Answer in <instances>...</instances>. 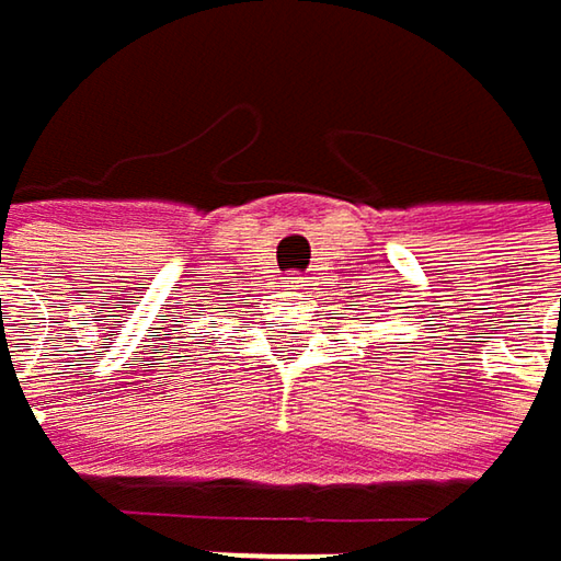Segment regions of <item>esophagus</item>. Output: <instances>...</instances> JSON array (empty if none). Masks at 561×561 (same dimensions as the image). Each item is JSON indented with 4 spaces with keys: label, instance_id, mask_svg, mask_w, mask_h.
Wrapping results in <instances>:
<instances>
[{
    "label": "esophagus",
    "instance_id": "1",
    "mask_svg": "<svg viewBox=\"0 0 561 561\" xmlns=\"http://www.w3.org/2000/svg\"><path fill=\"white\" fill-rule=\"evenodd\" d=\"M284 287H287V290H302L306 284H302V277L294 274V277H284Z\"/></svg>",
    "mask_w": 561,
    "mask_h": 561
}]
</instances>
